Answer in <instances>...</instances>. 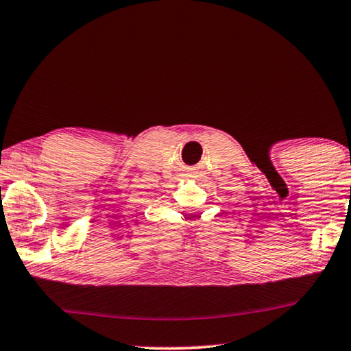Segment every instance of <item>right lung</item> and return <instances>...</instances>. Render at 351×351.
I'll list each match as a JSON object with an SVG mask.
<instances>
[{"label":"right lung","instance_id":"right-lung-1","mask_svg":"<svg viewBox=\"0 0 351 351\" xmlns=\"http://www.w3.org/2000/svg\"><path fill=\"white\" fill-rule=\"evenodd\" d=\"M0 189H1V187H0Z\"/></svg>","mask_w":351,"mask_h":351}]
</instances>
